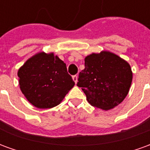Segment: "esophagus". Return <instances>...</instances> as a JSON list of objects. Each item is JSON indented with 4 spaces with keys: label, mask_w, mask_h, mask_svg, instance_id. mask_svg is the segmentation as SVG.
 <instances>
[{
    "label": "esophagus",
    "mask_w": 150,
    "mask_h": 150,
    "mask_svg": "<svg viewBox=\"0 0 150 150\" xmlns=\"http://www.w3.org/2000/svg\"><path fill=\"white\" fill-rule=\"evenodd\" d=\"M72 79H73V80H74L75 83H77V82H78V76L77 75H73Z\"/></svg>",
    "instance_id": "34e87169"
}]
</instances>
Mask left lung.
I'll return each mask as SVG.
<instances>
[{"instance_id": "obj_1", "label": "left lung", "mask_w": 150, "mask_h": 150, "mask_svg": "<svg viewBox=\"0 0 150 150\" xmlns=\"http://www.w3.org/2000/svg\"><path fill=\"white\" fill-rule=\"evenodd\" d=\"M84 61L85 68L79 72L77 86L82 88L88 103L103 110L119 105L132 83L130 65L109 51L92 53Z\"/></svg>"}]
</instances>
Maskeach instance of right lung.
Masks as SVG:
<instances>
[{"label": "right lung", "instance_id": "1", "mask_svg": "<svg viewBox=\"0 0 150 150\" xmlns=\"http://www.w3.org/2000/svg\"><path fill=\"white\" fill-rule=\"evenodd\" d=\"M18 76L21 92L38 108L57 106L75 85L66 63L54 53L32 56L18 70Z\"/></svg>", "mask_w": 150, "mask_h": 150}]
</instances>
